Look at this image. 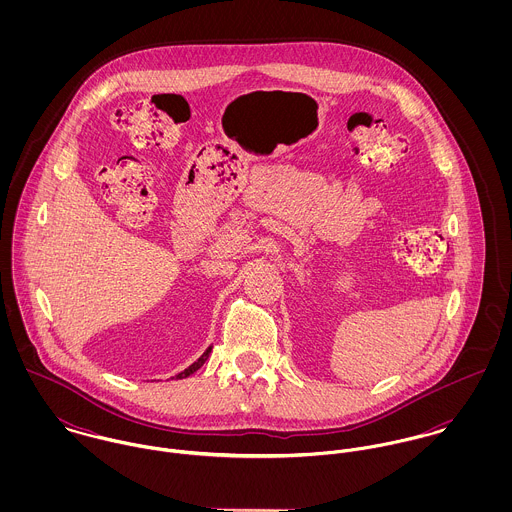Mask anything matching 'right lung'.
<instances>
[{"label": "right lung", "mask_w": 512, "mask_h": 512, "mask_svg": "<svg viewBox=\"0 0 512 512\" xmlns=\"http://www.w3.org/2000/svg\"><path fill=\"white\" fill-rule=\"evenodd\" d=\"M209 353H211V349H207V351L201 355V359H199L197 363H193L189 368H185L183 372H179V374H177V378H187V376H191L195 370H199L201 366L205 365V361L209 359Z\"/></svg>", "instance_id": "right-lung-1"}]
</instances>
